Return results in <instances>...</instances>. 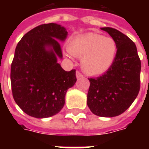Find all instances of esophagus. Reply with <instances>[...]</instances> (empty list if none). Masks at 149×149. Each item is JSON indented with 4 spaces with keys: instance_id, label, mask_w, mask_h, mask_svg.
I'll use <instances>...</instances> for the list:
<instances>
[{
    "instance_id": "esophagus-1",
    "label": "esophagus",
    "mask_w": 149,
    "mask_h": 149,
    "mask_svg": "<svg viewBox=\"0 0 149 149\" xmlns=\"http://www.w3.org/2000/svg\"><path fill=\"white\" fill-rule=\"evenodd\" d=\"M84 77V75L82 74L81 72H79V71H77V79H79V78H81V77Z\"/></svg>"
}]
</instances>
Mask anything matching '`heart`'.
Returning <instances> with one entry per match:
<instances>
[{
    "label": "heart",
    "instance_id": "obj_1",
    "mask_svg": "<svg viewBox=\"0 0 149 149\" xmlns=\"http://www.w3.org/2000/svg\"><path fill=\"white\" fill-rule=\"evenodd\" d=\"M68 49L72 56L83 57L82 68L91 75L100 74L108 70L117 53V45L113 38L96 33L75 38Z\"/></svg>",
    "mask_w": 149,
    "mask_h": 149
}]
</instances>
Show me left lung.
Here are the masks:
<instances>
[{"mask_svg":"<svg viewBox=\"0 0 149 149\" xmlns=\"http://www.w3.org/2000/svg\"><path fill=\"white\" fill-rule=\"evenodd\" d=\"M115 41L117 53L106 72L88 78L87 105L95 115L112 118L124 113L140 91L141 60L134 42L115 29L102 28Z\"/></svg>","mask_w":149,"mask_h":149,"instance_id":"left-lung-1","label":"left lung"}]
</instances>
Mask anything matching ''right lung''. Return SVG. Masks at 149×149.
<instances>
[{"mask_svg":"<svg viewBox=\"0 0 149 149\" xmlns=\"http://www.w3.org/2000/svg\"><path fill=\"white\" fill-rule=\"evenodd\" d=\"M67 34L59 24H43L17 43L10 68L11 91L16 104L28 115L45 118L58 113L66 91L77 81L76 70L65 71L56 58L63 57L58 40H65Z\"/></svg>","mask_w":149,"mask_h":149,"instance_id":"obj_1","label":"right lung"}]
</instances>
